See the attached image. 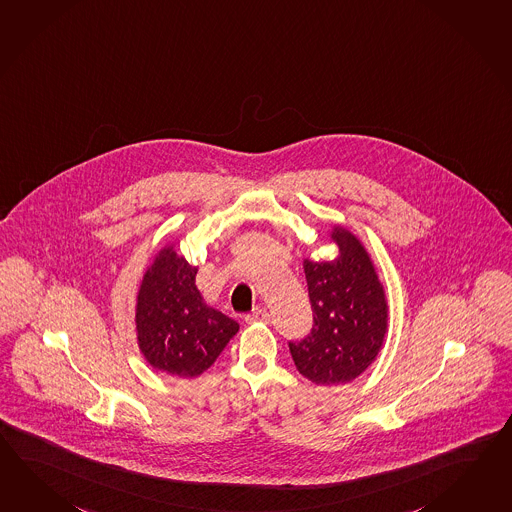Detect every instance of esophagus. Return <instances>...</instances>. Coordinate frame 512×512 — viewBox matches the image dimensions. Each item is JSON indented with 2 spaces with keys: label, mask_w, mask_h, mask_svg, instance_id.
Returning <instances> with one entry per match:
<instances>
[{
  "label": "esophagus",
  "mask_w": 512,
  "mask_h": 512,
  "mask_svg": "<svg viewBox=\"0 0 512 512\" xmlns=\"http://www.w3.org/2000/svg\"><path fill=\"white\" fill-rule=\"evenodd\" d=\"M248 323H268L270 321V312L266 308H255L251 314L246 316Z\"/></svg>",
  "instance_id": "1"
}]
</instances>
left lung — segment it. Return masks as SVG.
<instances>
[{
    "instance_id": "obj_1",
    "label": "left lung",
    "mask_w": 512,
    "mask_h": 512,
    "mask_svg": "<svg viewBox=\"0 0 512 512\" xmlns=\"http://www.w3.org/2000/svg\"><path fill=\"white\" fill-rule=\"evenodd\" d=\"M330 239L340 250L334 261H303L312 330L288 343L297 371L318 386L347 384L362 375L387 332L384 286L364 244L341 226L332 229Z\"/></svg>"
}]
</instances>
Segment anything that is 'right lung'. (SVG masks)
Listing matches in <instances>:
<instances>
[{"label":"right lung","mask_w":512,"mask_h":512,"mask_svg":"<svg viewBox=\"0 0 512 512\" xmlns=\"http://www.w3.org/2000/svg\"><path fill=\"white\" fill-rule=\"evenodd\" d=\"M198 268L172 246L154 257L137 292L139 351L167 375H202L239 332V323L209 307L196 288Z\"/></svg>","instance_id":"obj_1"}]
</instances>
